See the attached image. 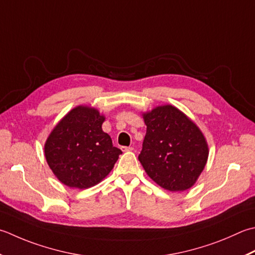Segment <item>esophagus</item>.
<instances>
[{
    "instance_id": "1",
    "label": "esophagus",
    "mask_w": 255,
    "mask_h": 255,
    "mask_svg": "<svg viewBox=\"0 0 255 255\" xmlns=\"http://www.w3.org/2000/svg\"><path fill=\"white\" fill-rule=\"evenodd\" d=\"M132 149H133L132 147H126V146H123V147H122V150H123V151H131Z\"/></svg>"
}]
</instances>
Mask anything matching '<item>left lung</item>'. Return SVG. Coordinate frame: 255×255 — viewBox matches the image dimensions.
Returning a JSON list of instances; mask_svg holds the SVG:
<instances>
[{"instance_id": "obj_1", "label": "left lung", "mask_w": 255, "mask_h": 255, "mask_svg": "<svg viewBox=\"0 0 255 255\" xmlns=\"http://www.w3.org/2000/svg\"><path fill=\"white\" fill-rule=\"evenodd\" d=\"M147 126L138 159L144 171L169 191L191 188L208 160V144L200 129L171 105L143 115Z\"/></svg>"}]
</instances>
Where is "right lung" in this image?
<instances>
[{
  "mask_svg": "<svg viewBox=\"0 0 255 255\" xmlns=\"http://www.w3.org/2000/svg\"><path fill=\"white\" fill-rule=\"evenodd\" d=\"M105 117L79 106L69 112L45 143V157L58 180L71 188L86 189L107 176L123 153L104 132Z\"/></svg>",
  "mask_w": 255,
  "mask_h": 255,
  "instance_id": "obj_1",
  "label": "right lung"
}]
</instances>
